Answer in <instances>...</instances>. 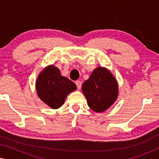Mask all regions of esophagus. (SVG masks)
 Masks as SVG:
<instances>
[{
    "label": "esophagus",
    "instance_id": "34e87169",
    "mask_svg": "<svg viewBox=\"0 0 159 159\" xmlns=\"http://www.w3.org/2000/svg\"><path fill=\"white\" fill-rule=\"evenodd\" d=\"M75 84H76V85H77V89H80L81 88V87H82V82L80 81V80H77V81L75 82Z\"/></svg>",
    "mask_w": 159,
    "mask_h": 159
}]
</instances>
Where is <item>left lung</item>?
<instances>
[{
    "label": "left lung",
    "instance_id": "left-lung-1",
    "mask_svg": "<svg viewBox=\"0 0 159 159\" xmlns=\"http://www.w3.org/2000/svg\"><path fill=\"white\" fill-rule=\"evenodd\" d=\"M82 93L86 97L88 106L95 112L108 109L118 95L116 79L108 69L98 67L90 78L82 84Z\"/></svg>",
    "mask_w": 159,
    "mask_h": 159
}]
</instances>
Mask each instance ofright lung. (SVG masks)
Segmentation results:
<instances>
[{
	"label": "right lung",
	"instance_id": "add662e5",
	"mask_svg": "<svg viewBox=\"0 0 159 159\" xmlns=\"http://www.w3.org/2000/svg\"><path fill=\"white\" fill-rule=\"evenodd\" d=\"M76 89V84L61 76L59 69L53 65L43 69L36 82L39 98L53 109L61 107L66 95Z\"/></svg>",
	"mask_w": 159,
	"mask_h": 159
}]
</instances>
